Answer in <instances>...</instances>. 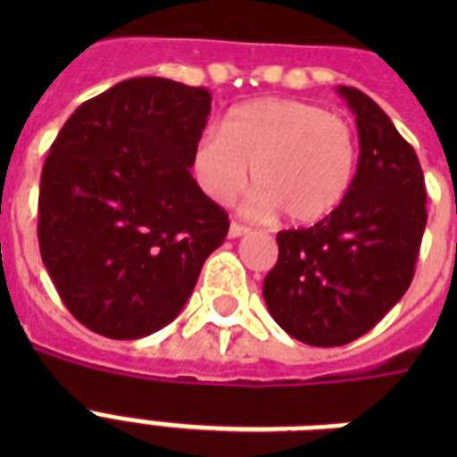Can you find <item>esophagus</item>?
Listing matches in <instances>:
<instances>
[{
	"label": "esophagus",
	"mask_w": 457,
	"mask_h": 457,
	"mask_svg": "<svg viewBox=\"0 0 457 457\" xmlns=\"http://www.w3.org/2000/svg\"><path fill=\"white\" fill-rule=\"evenodd\" d=\"M251 229L246 228V225H239V222H232V225H229V239H237V237H244V235H249Z\"/></svg>",
	"instance_id": "1"
}]
</instances>
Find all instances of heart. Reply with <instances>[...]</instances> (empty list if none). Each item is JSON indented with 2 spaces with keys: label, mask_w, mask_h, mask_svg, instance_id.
Wrapping results in <instances>:
<instances>
[{
  "label": "heart",
  "mask_w": 457,
  "mask_h": 457,
  "mask_svg": "<svg viewBox=\"0 0 457 457\" xmlns=\"http://www.w3.org/2000/svg\"><path fill=\"white\" fill-rule=\"evenodd\" d=\"M358 145L344 118L299 99H256L228 113L222 135L194 146L196 182L218 204L239 194L253 168V208L308 225L332 213L353 182Z\"/></svg>",
  "instance_id": "obj_1"
}]
</instances>
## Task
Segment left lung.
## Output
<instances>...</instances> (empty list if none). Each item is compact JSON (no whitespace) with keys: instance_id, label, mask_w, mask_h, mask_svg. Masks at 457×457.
Wrapping results in <instances>:
<instances>
[{"instance_id":"8db88e82","label":"left lung","mask_w":457,"mask_h":457,"mask_svg":"<svg viewBox=\"0 0 457 457\" xmlns=\"http://www.w3.org/2000/svg\"><path fill=\"white\" fill-rule=\"evenodd\" d=\"M358 125V168L346 196L308 229L278 235L263 282L268 311L308 346H344L401 301L415 275L427 225L418 154L368 95L337 87Z\"/></svg>"}]
</instances>
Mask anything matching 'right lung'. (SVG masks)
<instances>
[{
  "label": "right lung",
  "mask_w": 457,
  "mask_h": 457,
  "mask_svg": "<svg viewBox=\"0 0 457 457\" xmlns=\"http://www.w3.org/2000/svg\"><path fill=\"white\" fill-rule=\"evenodd\" d=\"M211 92L130 78L75 109L39 182V253L66 308L109 339L178 318L228 213L192 178Z\"/></svg>",
  "instance_id": "add662e5"
}]
</instances>
